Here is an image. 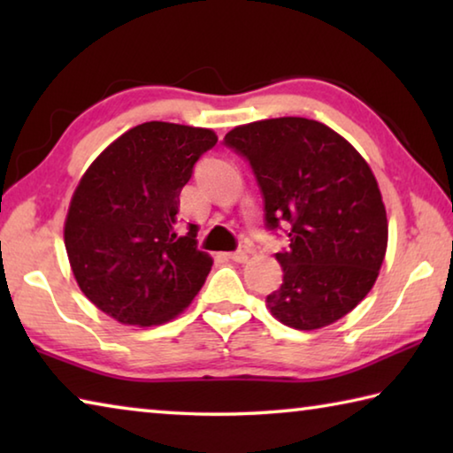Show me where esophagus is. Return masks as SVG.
<instances>
[{"mask_svg":"<svg viewBox=\"0 0 453 453\" xmlns=\"http://www.w3.org/2000/svg\"><path fill=\"white\" fill-rule=\"evenodd\" d=\"M229 259H232V262H237V264L248 262V251H245V250L232 251V254H229Z\"/></svg>","mask_w":453,"mask_h":453,"instance_id":"1","label":"esophagus"}]
</instances>
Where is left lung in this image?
Masks as SVG:
<instances>
[{
  "instance_id": "obj_1",
  "label": "left lung",
  "mask_w": 453,
  "mask_h": 453,
  "mask_svg": "<svg viewBox=\"0 0 453 453\" xmlns=\"http://www.w3.org/2000/svg\"><path fill=\"white\" fill-rule=\"evenodd\" d=\"M224 143L251 165L265 227H288L275 254L283 281L267 308L283 326L319 329L346 316L378 280L388 218L373 173L332 127L305 118L237 126Z\"/></svg>"
}]
</instances>
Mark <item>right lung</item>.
I'll return each instance as SVG.
<instances>
[{"label": "right lung", "mask_w": 453, "mask_h": 453, "mask_svg": "<svg viewBox=\"0 0 453 453\" xmlns=\"http://www.w3.org/2000/svg\"><path fill=\"white\" fill-rule=\"evenodd\" d=\"M218 143L211 129L145 121L119 135L83 173L64 240L88 300L129 326H159L188 308L213 259L196 226L178 234L180 194Z\"/></svg>", "instance_id": "1"}]
</instances>
